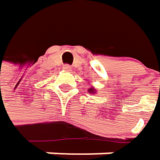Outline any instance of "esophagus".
<instances>
[{
    "label": "esophagus",
    "mask_w": 160,
    "mask_h": 160,
    "mask_svg": "<svg viewBox=\"0 0 160 160\" xmlns=\"http://www.w3.org/2000/svg\"><path fill=\"white\" fill-rule=\"evenodd\" d=\"M62 69L65 70V71H71V70H72V66L69 65V64H64V65L62 66Z\"/></svg>",
    "instance_id": "1"
}]
</instances>
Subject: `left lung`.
<instances>
[{
	"label": "left lung",
	"instance_id": "obj_1",
	"mask_svg": "<svg viewBox=\"0 0 160 160\" xmlns=\"http://www.w3.org/2000/svg\"><path fill=\"white\" fill-rule=\"evenodd\" d=\"M90 91H92V89H90Z\"/></svg>",
	"mask_w": 160,
	"mask_h": 160
}]
</instances>
